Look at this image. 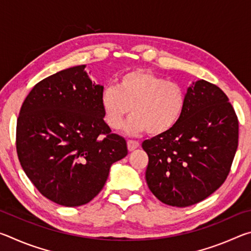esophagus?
Segmentation results:
<instances>
[{"instance_id":"obj_1","label":"esophagus","mask_w":251,"mask_h":251,"mask_svg":"<svg viewBox=\"0 0 251 251\" xmlns=\"http://www.w3.org/2000/svg\"><path fill=\"white\" fill-rule=\"evenodd\" d=\"M127 147H128V151H133L136 150V148L139 147V143L136 142V141H131V139H129V141L127 142Z\"/></svg>"}]
</instances>
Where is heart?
Segmentation results:
<instances>
[{
	"label": "heart",
	"instance_id": "obj_1",
	"mask_svg": "<svg viewBox=\"0 0 251 251\" xmlns=\"http://www.w3.org/2000/svg\"><path fill=\"white\" fill-rule=\"evenodd\" d=\"M185 105L186 92L181 84L148 71L124 73L117 78L115 87H106L100 96L110 128H122L131 112L126 126L130 134L145 130L154 136L167 133L180 121Z\"/></svg>",
	"mask_w": 251,
	"mask_h": 251
}]
</instances>
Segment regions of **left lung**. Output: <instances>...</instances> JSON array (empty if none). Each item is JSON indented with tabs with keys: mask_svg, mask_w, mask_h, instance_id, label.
<instances>
[{
	"mask_svg": "<svg viewBox=\"0 0 251 251\" xmlns=\"http://www.w3.org/2000/svg\"><path fill=\"white\" fill-rule=\"evenodd\" d=\"M238 118L227 95L197 80L186 93L184 113L167 133L142 144L148 155L146 181L169 206L203 201L226 180L238 147Z\"/></svg>",
	"mask_w": 251,
	"mask_h": 251,
	"instance_id": "1",
	"label": "left lung"
}]
</instances>
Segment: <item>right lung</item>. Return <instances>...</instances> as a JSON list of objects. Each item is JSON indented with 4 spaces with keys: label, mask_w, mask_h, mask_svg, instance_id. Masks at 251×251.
<instances>
[{
    "label": "right lung",
    "mask_w": 251,
    "mask_h": 251,
    "mask_svg": "<svg viewBox=\"0 0 251 251\" xmlns=\"http://www.w3.org/2000/svg\"><path fill=\"white\" fill-rule=\"evenodd\" d=\"M70 67L37 83L23 101L16 124V151L37 190L65 207L99 195L113 163L127 155L126 141L104 121L96 85Z\"/></svg>",
    "instance_id": "1"
}]
</instances>
